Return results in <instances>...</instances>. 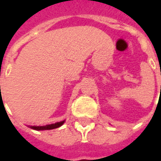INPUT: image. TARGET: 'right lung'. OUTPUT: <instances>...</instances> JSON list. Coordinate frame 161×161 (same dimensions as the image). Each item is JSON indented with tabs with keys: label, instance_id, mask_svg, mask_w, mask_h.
<instances>
[{
	"label": "right lung",
	"instance_id": "add662e5",
	"mask_svg": "<svg viewBox=\"0 0 161 161\" xmlns=\"http://www.w3.org/2000/svg\"><path fill=\"white\" fill-rule=\"evenodd\" d=\"M64 121H65V120L58 121V122H56V123H53V124L46 125V126H27V127H29V128H31L32 129H34V130H38V131H40V130H50V129L59 128V127H61L64 123Z\"/></svg>",
	"mask_w": 161,
	"mask_h": 161
}]
</instances>
